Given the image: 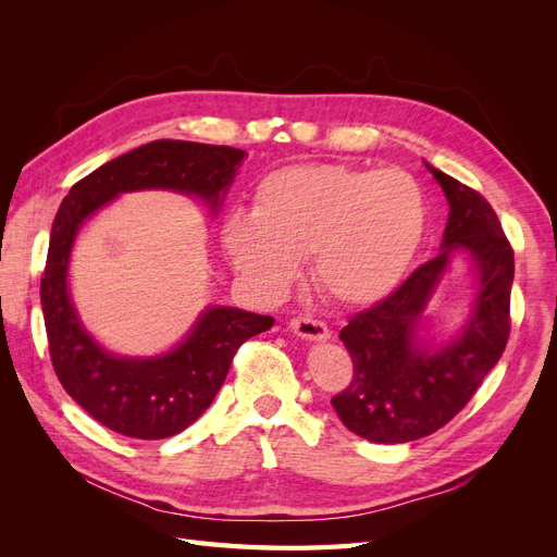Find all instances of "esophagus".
<instances>
[{
    "label": "esophagus",
    "instance_id": "obj_1",
    "mask_svg": "<svg viewBox=\"0 0 557 557\" xmlns=\"http://www.w3.org/2000/svg\"><path fill=\"white\" fill-rule=\"evenodd\" d=\"M290 330L301 336V339H309V342H323L330 336L327 325L323 320H318L313 315H297L290 320Z\"/></svg>",
    "mask_w": 557,
    "mask_h": 557
}]
</instances>
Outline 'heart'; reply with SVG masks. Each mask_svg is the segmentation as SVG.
I'll return each mask as SVG.
<instances>
[{"mask_svg":"<svg viewBox=\"0 0 557 557\" xmlns=\"http://www.w3.org/2000/svg\"><path fill=\"white\" fill-rule=\"evenodd\" d=\"M425 197L401 170L297 164L264 176L252 209H234L221 242L237 272L281 293L311 258L318 290L344 307L374 305L407 272L425 232Z\"/></svg>","mask_w":557,"mask_h":557,"instance_id":"heart-1","label":"heart"}]
</instances>
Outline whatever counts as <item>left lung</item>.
I'll list each match as a JSON object with an SVG mask.
<instances>
[{"label": "left lung", "mask_w": 557, "mask_h": 557, "mask_svg": "<svg viewBox=\"0 0 557 557\" xmlns=\"http://www.w3.org/2000/svg\"><path fill=\"white\" fill-rule=\"evenodd\" d=\"M428 170L450 205L442 252L339 332L352 379L332 407L350 432L376 444L416 442L450 423L497 364L511 332L513 248L495 209L469 185ZM455 249H465L480 272L475 315L448 347H420L417 318Z\"/></svg>", "instance_id": "left-lung-1"}]
</instances>
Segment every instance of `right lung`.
I'll use <instances>...</instances> for the list:
<instances>
[{
	"instance_id": "right-lung-1",
	"label": "right lung",
	"mask_w": 557,
	"mask_h": 557,
	"mask_svg": "<svg viewBox=\"0 0 557 557\" xmlns=\"http://www.w3.org/2000/svg\"><path fill=\"white\" fill-rule=\"evenodd\" d=\"M244 150L195 141H150L99 166L62 199L50 230L41 276L48 352L62 387L95 420L132 440H166L209 409L237 350L274 325L272 315L211 307L195 330L162 358L109 356L83 330L66 290V267L81 225L129 190L166 188L197 195L215 211Z\"/></svg>"
}]
</instances>
